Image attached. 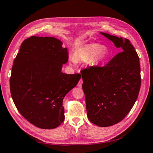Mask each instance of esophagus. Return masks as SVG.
Returning <instances> with one entry per match:
<instances>
[{
    "label": "esophagus",
    "instance_id": "obj_1",
    "mask_svg": "<svg viewBox=\"0 0 153 153\" xmlns=\"http://www.w3.org/2000/svg\"><path fill=\"white\" fill-rule=\"evenodd\" d=\"M82 84H83V80H82V79H80L79 82H78V84H77V86H78L79 88H82Z\"/></svg>",
    "mask_w": 153,
    "mask_h": 153
}]
</instances>
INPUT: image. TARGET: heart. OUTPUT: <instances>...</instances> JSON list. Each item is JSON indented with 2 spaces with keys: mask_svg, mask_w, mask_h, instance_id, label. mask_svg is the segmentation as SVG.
Returning a JSON list of instances; mask_svg holds the SVG:
<instances>
[{
  "mask_svg": "<svg viewBox=\"0 0 153 153\" xmlns=\"http://www.w3.org/2000/svg\"><path fill=\"white\" fill-rule=\"evenodd\" d=\"M109 55L107 48L99 44H88L77 48L75 55L70 57L71 63L76 65L77 61H87L91 59L92 63L98 64L105 61Z\"/></svg>",
  "mask_w": 153,
  "mask_h": 153,
  "instance_id": "b5f03b06",
  "label": "heart"
}]
</instances>
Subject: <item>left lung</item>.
I'll return each instance as SVG.
<instances>
[{"instance_id": "8db88e82", "label": "left lung", "mask_w": 153, "mask_h": 153, "mask_svg": "<svg viewBox=\"0 0 153 153\" xmlns=\"http://www.w3.org/2000/svg\"><path fill=\"white\" fill-rule=\"evenodd\" d=\"M120 53L104 67L81 71L87 116L100 127L120 122L133 107L140 89V65L138 54L129 40L100 32Z\"/></svg>"}]
</instances>
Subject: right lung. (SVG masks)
Masks as SVG:
<instances>
[{
  "instance_id": "1",
  "label": "right lung",
  "mask_w": 153,
  "mask_h": 153,
  "mask_svg": "<svg viewBox=\"0 0 153 153\" xmlns=\"http://www.w3.org/2000/svg\"><path fill=\"white\" fill-rule=\"evenodd\" d=\"M53 37L31 36L22 42L12 67L11 94L25 120L41 129H54L65 120L63 100L81 75L61 71L67 48Z\"/></svg>"
}]
</instances>
